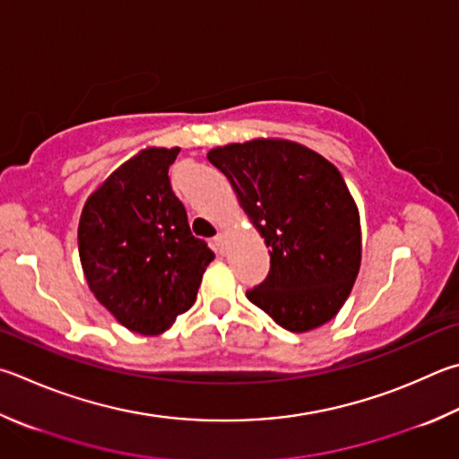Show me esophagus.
<instances>
[{
    "mask_svg": "<svg viewBox=\"0 0 459 459\" xmlns=\"http://www.w3.org/2000/svg\"><path fill=\"white\" fill-rule=\"evenodd\" d=\"M212 247H214V251L219 253V255L224 253V235H222V232H219V235L212 238Z\"/></svg>",
    "mask_w": 459,
    "mask_h": 459,
    "instance_id": "34e87169",
    "label": "esophagus"
}]
</instances>
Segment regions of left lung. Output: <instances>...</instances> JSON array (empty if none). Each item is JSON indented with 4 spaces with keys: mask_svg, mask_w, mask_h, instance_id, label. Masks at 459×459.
I'll list each match as a JSON object with an SVG mask.
<instances>
[{
    "mask_svg": "<svg viewBox=\"0 0 459 459\" xmlns=\"http://www.w3.org/2000/svg\"><path fill=\"white\" fill-rule=\"evenodd\" d=\"M206 156L269 247V277L248 301L293 333L331 321L361 266L359 211L341 172L281 138L216 146Z\"/></svg>",
    "mask_w": 459,
    "mask_h": 459,
    "instance_id": "left-lung-1",
    "label": "left lung"
}]
</instances>
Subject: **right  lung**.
I'll return each instance as SVG.
<instances>
[{
	"instance_id": "1",
	"label": "right lung",
	"mask_w": 459,
	"mask_h": 459,
	"mask_svg": "<svg viewBox=\"0 0 459 459\" xmlns=\"http://www.w3.org/2000/svg\"><path fill=\"white\" fill-rule=\"evenodd\" d=\"M180 148L140 150L82 208L80 263L98 303L140 335H160L193 307L214 253L193 237L169 169Z\"/></svg>"
}]
</instances>
